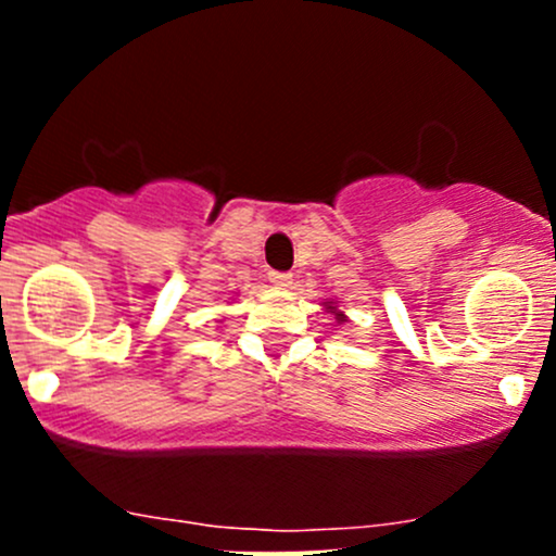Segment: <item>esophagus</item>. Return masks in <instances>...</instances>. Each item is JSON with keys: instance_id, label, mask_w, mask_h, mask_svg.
Masks as SVG:
<instances>
[{"instance_id": "1", "label": "esophagus", "mask_w": 556, "mask_h": 556, "mask_svg": "<svg viewBox=\"0 0 556 556\" xmlns=\"http://www.w3.org/2000/svg\"><path fill=\"white\" fill-rule=\"evenodd\" d=\"M269 282L279 285V287H290L292 285V274H287V271H269Z\"/></svg>"}]
</instances>
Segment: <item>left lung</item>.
Wrapping results in <instances>:
<instances>
[{"label": "left lung", "mask_w": 556, "mask_h": 556, "mask_svg": "<svg viewBox=\"0 0 556 556\" xmlns=\"http://www.w3.org/2000/svg\"><path fill=\"white\" fill-rule=\"evenodd\" d=\"M329 308H331V314L337 316V321H344V314H337V308H334V305H329Z\"/></svg>", "instance_id": "left-lung-1"}]
</instances>
